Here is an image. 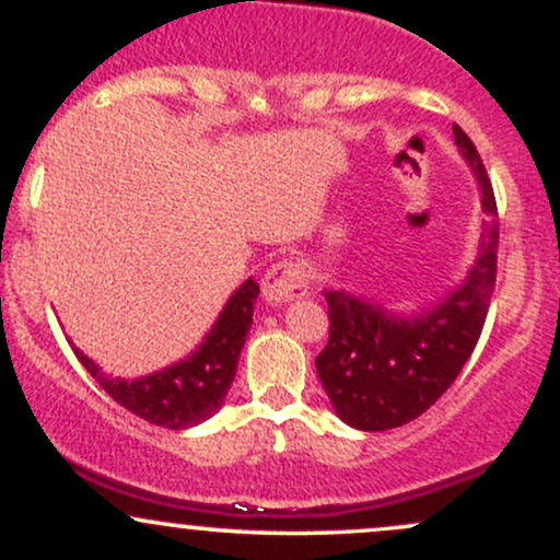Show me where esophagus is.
<instances>
[{"label":"esophagus","mask_w":560,"mask_h":560,"mask_svg":"<svg viewBox=\"0 0 560 560\" xmlns=\"http://www.w3.org/2000/svg\"><path fill=\"white\" fill-rule=\"evenodd\" d=\"M307 294V273L300 262L281 260L262 276V298L268 305H287V302L305 298Z\"/></svg>","instance_id":"obj_1"}]
</instances>
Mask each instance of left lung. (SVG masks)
Wrapping results in <instances>:
<instances>
[{"instance_id":"obj_1","label":"left lung","mask_w":560,"mask_h":560,"mask_svg":"<svg viewBox=\"0 0 560 560\" xmlns=\"http://www.w3.org/2000/svg\"><path fill=\"white\" fill-rule=\"evenodd\" d=\"M455 144L481 189V240L466 281L419 313L400 316L350 292H324L329 342L316 369L337 416L363 432L419 419L445 395L479 342L498 273V205L477 147L460 126Z\"/></svg>"}]
</instances>
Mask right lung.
<instances>
[{"label": "right lung", "instance_id": "1", "mask_svg": "<svg viewBox=\"0 0 560 560\" xmlns=\"http://www.w3.org/2000/svg\"><path fill=\"white\" fill-rule=\"evenodd\" d=\"M258 294V281L249 276L223 305L221 316L202 345L189 358L150 376L131 378V382L118 376L113 378L102 374L100 365L83 355L79 347H73V352L83 369L96 378V384L133 416L155 427L189 429L210 419L226 400L244 339L253 326V305Z\"/></svg>", "mask_w": 560, "mask_h": 560}]
</instances>
